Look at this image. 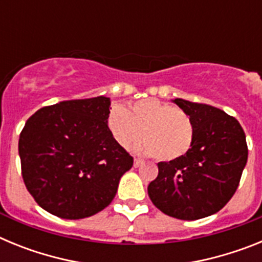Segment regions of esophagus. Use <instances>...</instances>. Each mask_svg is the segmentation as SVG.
<instances>
[{
  "mask_svg": "<svg viewBox=\"0 0 262 262\" xmlns=\"http://www.w3.org/2000/svg\"><path fill=\"white\" fill-rule=\"evenodd\" d=\"M142 164H143V160H140V159L134 160V166H135V168H139V166L142 165Z\"/></svg>",
  "mask_w": 262,
  "mask_h": 262,
  "instance_id": "esophagus-1",
  "label": "esophagus"
}]
</instances>
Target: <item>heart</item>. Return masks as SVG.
<instances>
[{
    "mask_svg": "<svg viewBox=\"0 0 262 262\" xmlns=\"http://www.w3.org/2000/svg\"><path fill=\"white\" fill-rule=\"evenodd\" d=\"M107 127L115 142L123 148L133 147L140 138V147L147 155L161 161H173L185 156L193 145L194 123L181 108L148 98L126 110L113 106L107 115Z\"/></svg>",
    "mask_w": 262,
    "mask_h": 262,
    "instance_id": "1",
    "label": "heart"
}]
</instances>
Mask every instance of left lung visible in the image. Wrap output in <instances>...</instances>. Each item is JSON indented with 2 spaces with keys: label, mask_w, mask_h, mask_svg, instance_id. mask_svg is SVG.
<instances>
[{
  "label": "left lung",
  "mask_w": 262,
  "mask_h": 262,
  "mask_svg": "<svg viewBox=\"0 0 262 262\" xmlns=\"http://www.w3.org/2000/svg\"><path fill=\"white\" fill-rule=\"evenodd\" d=\"M173 102L190 115L193 145L185 156L159 163L148 195L160 211L195 221L222 210L239 186L248 147L237 119L223 110L182 98Z\"/></svg>",
  "instance_id": "1"
}]
</instances>
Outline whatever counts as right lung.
Wrapping results in <instances>:
<instances>
[{
  "label": "right lung",
  "instance_id": "obj_1",
  "mask_svg": "<svg viewBox=\"0 0 262 262\" xmlns=\"http://www.w3.org/2000/svg\"><path fill=\"white\" fill-rule=\"evenodd\" d=\"M110 98L46 106L27 119L18 151L23 182L35 202L62 219H84L114 200L134 159L107 127Z\"/></svg>",
  "mask_w": 262,
  "mask_h": 262
}]
</instances>
